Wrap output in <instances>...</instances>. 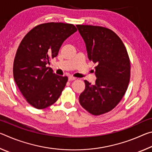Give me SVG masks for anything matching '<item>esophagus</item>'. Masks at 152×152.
<instances>
[{
    "instance_id": "1",
    "label": "esophagus",
    "mask_w": 152,
    "mask_h": 152,
    "mask_svg": "<svg viewBox=\"0 0 152 152\" xmlns=\"http://www.w3.org/2000/svg\"><path fill=\"white\" fill-rule=\"evenodd\" d=\"M76 79V78H75V77H74V76H68V80H69V81L75 80Z\"/></svg>"
}]
</instances>
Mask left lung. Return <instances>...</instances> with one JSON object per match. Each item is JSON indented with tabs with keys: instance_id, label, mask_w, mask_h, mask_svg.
<instances>
[{
	"instance_id": "1",
	"label": "left lung",
	"mask_w": 152,
	"mask_h": 152,
	"mask_svg": "<svg viewBox=\"0 0 152 152\" xmlns=\"http://www.w3.org/2000/svg\"><path fill=\"white\" fill-rule=\"evenodd\" d=\"M85 42L88 58L95 67L94 84L87 80L79 96L81 106L93 115L110 111L125 94L130 80V60L119 36L107 28L77 25Z\"/></svg>"
}]
</instances>
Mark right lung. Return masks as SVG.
Segmentation results:
<instances>
[{
	"label": "right lung",
	"mask_w": 152,
	"mask_h": 152,
	"mask_svg": "<svg viewBox=\"0 0 152 152\" xmlns=\"http://www.w3.org/2000/svg\"><path fill=\"white\" fill-rule=\"evenodd\" d=\"M76 31L72 24L43 23L33 28L20 43L14 60V79L23 96L36 109L55 103L63 91L68 77L56 75L46 65Z\"/></svg>",
	"instance_id": "add662e5"
}]
</instances>
